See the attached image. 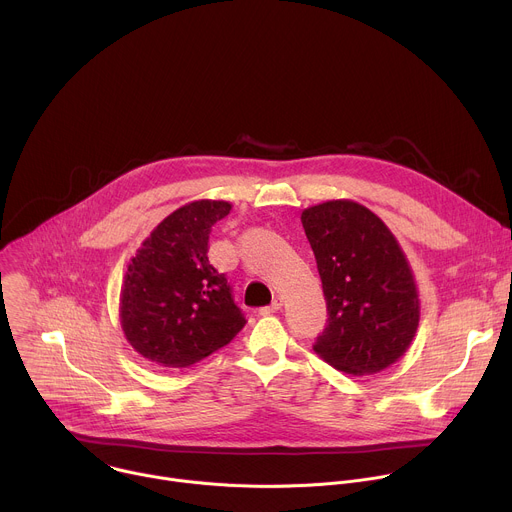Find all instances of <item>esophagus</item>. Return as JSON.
Listing matches in <instances>:
<instances>
[{
	"label": "esophagus",
	"mask_w": 512,
	"mask_h": 512,
	"mask_svg": "<svg viewBox=\"0 0 512 512\" xmlns=\"http://www.w3.org/2000/svg\"><path fill=\"white\" fill-rule=\"evenodd\" d=\"M281 306H283V302H281V298H275L267 308H261V314L263 316H269V314H275V312H279L281 310Z\"/></svg>",
	"instance_id": "esophagus-1"
}]
</instances>
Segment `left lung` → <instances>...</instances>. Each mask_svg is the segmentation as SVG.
<instances>
[{
	"label": "left lung",
	"mask_w": 512,
	"mask_h": 512,
	"mask_svg": "<svg viewBox=\"0 0 512 512\" xmlns=\"http://www.w3.org/2000/svg\"><path fill=\"white\" fill-rule=\"evenodd\" d=\"M328 308L314 350L348 375L397 362L419 326V298L403 249L381 218L352 200L302 212Z\"/></svg>",
	"instance_id": "8db88e82"
}]
</instances>
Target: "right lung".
Here are the masks:
<instances>
[{
	"label": "right lung",
	"instance_id": "obj_1",
	"mask_svg": "<svg viewBox=\"0 0 512 512\" xmlns=\"http://www.w3.org/2000/svg\"><path fill=\"white\" fill-rule=\"evenodd\" d=\"M231 212L225 200L174 210L129 261L119 318L127 342L160 367H190L247 324L225 273L208 263V235Z\"/></svg>",
	"mask_w": 512,
	"mask_h": 512
}]
</instances>
